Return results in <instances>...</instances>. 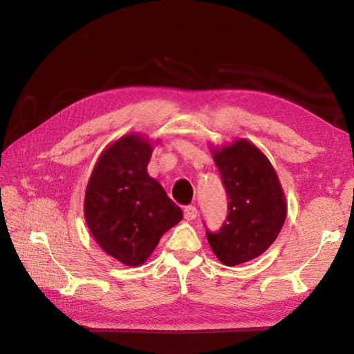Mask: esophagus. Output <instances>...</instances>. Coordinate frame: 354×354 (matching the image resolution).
<instances>
[{
    "instance_id": "1",
    "label": "esophagus",
    "mask_w": 354,
    "mask_h": 354,
    "mask_svg": "<svg viewBox=\"0 0 354 354\" xmlns=\"http://www.w3.org/2000/svg\"><path fill=\"white\" fill-rule=\"evenodd\" d=\"M198 217V209H196V207H192V205H189V207H186L185 208V218L186 220H195Z\"/></svg>"
}]
</instances>
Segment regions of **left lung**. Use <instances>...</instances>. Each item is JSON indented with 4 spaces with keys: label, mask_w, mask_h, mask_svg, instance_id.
<instances>
[{
    "label": "left lung",
    "mask_w": 354,
    "mask_h": 354,
    "mask_svg": "<svg viewBox=\"0 0 354 354\" xmlns=\"http://www.w3.org/2000/svg\"><path fill=\"white\" fill-rule=\"evenodd\" d=\"M229 196V214L217 233L207 232L224 266L251 261L270 248L288 214L285 192L269 160L246 138L209 146Z\"/></svg>",
    "instance_id": "1"
}]
</instances>
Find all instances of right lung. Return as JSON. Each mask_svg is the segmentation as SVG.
Returning <instances> with one entry per match:
<instances>
[{
  "mask_svg": "<svg viewBox=\"0 0 354 354\" xmlns=\"http://www.w3.org/2000/svg\"><path fill=\"white\" fill-rule=\"evenodd\" d=\"M155 143L128 133L100 153L88 178L84 217L93 239L120 263L143 264L162 234L183 218L159 181L147 173Z\"/></svg>",
  "mask_w": 354,
  "mask_h": 354,
  "instance_id": "right-lung-1",
  "label": "right lung"
}]
</instances>
